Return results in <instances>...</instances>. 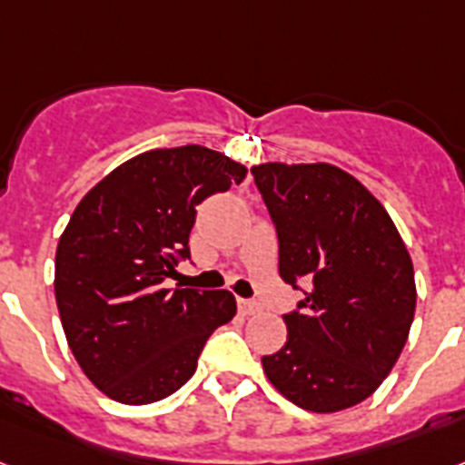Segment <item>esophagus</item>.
Returning a JSON list of instances; mask_svg holds the SVG:
<instances>
[{
	"label": "esophagus",
	"instance_id": "34e87169",
	"mask_svg": "<svg viewBox=\"0 0 465 465\" xmlns=\"http://www.w3.org/2000/svg\"><path fill=\"white\" fill-rule=\"evenodd\" d=\"M237 306H240V311L244 313V316H252V313L259 311V304L252 302V299H237Z\"/></svg>",
	"mask_w": 465,
	"mask_h": 465
}]
</instances>
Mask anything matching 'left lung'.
<instances>
[{
    "instance_id": "8db88e82",
    "label": "left lung",
    "mask_w": 465,
    "mask_h": 465,
    "mask_svg": "<svg viewBox=\"0 0 465 465\" xmlns=\"http://www.w3.org/2000/svg\"><path fill=\"white\" fill-rule=\"evenodd\" d=\"M278 232L280 278L306 297L263 356L282 397L313 413L361 404L390 375L416 311L411 256L366 187L330 163L252 168Z\"/></svg>"
}]
</instances>
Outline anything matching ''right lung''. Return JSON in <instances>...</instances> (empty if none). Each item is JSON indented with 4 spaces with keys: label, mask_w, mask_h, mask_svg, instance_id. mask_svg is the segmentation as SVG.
Returning <instances> with one entry per match:
<instances>
[{
    "label": "right lung",
    "mask_w": 465,
    "mask_h": 465,
    "mask_svg": "<svg viewBox=\"0 0 465 465\" xmlns=\"http://www.w3.org/2000/svg\"><path fill=\"white\" fill-rule=\"evenodd\" d=\"M247 168L199 144L133 156L80 199L56 247L54 294L83 373L121 404L185 385L211 332L235 316L228 290H166L190 259L197 204Z\"/></svg>",
    "instance_id": "right-lung-1"
}]
</instances>
